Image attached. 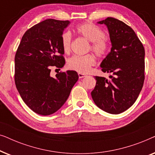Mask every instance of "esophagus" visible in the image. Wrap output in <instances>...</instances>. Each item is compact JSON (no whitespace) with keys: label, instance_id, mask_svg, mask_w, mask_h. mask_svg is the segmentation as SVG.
I'll list each match as a JSON object with an SVG mask.
<instances>
[{"label":"esophagus","instance_id":"1","mask_svg":"<svg viewBox=\"0 0 155 155\" xmlns=\"http://www.w3.org/2000/svg\"><path fill=\"white\" fill-rule=\"evenodd\" d=\"M78 76H79V78H83L84 77H86V75H84L83 73H78Z\"/></svg>","mask_w":155,"mask_h":155}]
</instances>
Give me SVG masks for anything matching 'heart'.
Instances as JSON below:
<instances>
[{
    "label": "heart",
    "instance_id": "obj_1",
    "mask_svg": "<svg viewBox=\"0 0 155 155\" xmlns=\"http://www.w3.org/2000/svg\"><path fill=\"white\" fill-rule=\"evenodd\" d=\"M75 31L91 42V49L98 56H102L107 51L108 42L101 29L92 23H83L75 27ZM72 37L69 31H65L61 35V44L65 54H68L71 49ZM96 63L94 56L92 54L84 56H73L68 61V68L87 73Z\"/></svg>",
    "mask_w": 155,
    "mask_h": 155
}]
</instances>
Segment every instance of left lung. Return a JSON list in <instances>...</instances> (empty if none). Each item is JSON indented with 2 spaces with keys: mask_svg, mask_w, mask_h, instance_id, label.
<instances>
[{
  "mask_svg": "<svg viewBox=\"0 0 155 155\" xmlns=\"http://www.w3.org/2000/svg\"><path fill=\"white\" fill-rule=\"evenodd\" d=\"M109 33L111 51L101 61L104 73H113L110 80L95 76L91 92L95 104L103 111L118 114L129 109L138 97L145 80V48L133 29L124 22L107 18L97 22Z\"/></svg>",
  "mask_w": 155,
  "mask_h": 155,
  "instance_id": "left-lung-1",
  "label": "left lung"
}]
</instances>
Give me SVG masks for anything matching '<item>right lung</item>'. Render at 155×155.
Instances as JSON below:
<instances>
[{"mask_svg": "<svg viewBox=\"0 0 155 155\" xmlns=\"http://www.w3.org/2000/svg\"><path fill=\"white\" fill-rule=\"evenodd\" d=\"M70 21L48 19L29 29L15 57V82L24 102L39 115L60 109L78 80L76 71L51 75V68H61L65 61L61 35Z\"/></svg>", "mask_w": 155, "mask_h": 155, "instance_id": "add662e5", "label": "right lung"}]
</instances>
